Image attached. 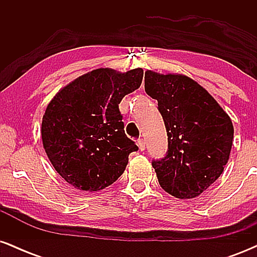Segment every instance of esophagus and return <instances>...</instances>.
Instances as JSON below:
<instances>
[{
    "instance_id": "obj_1",
    "label": "esophagus",
    "mask_w": 257,
    "mask_h": 257,
    "mask_svg": "<svg viewBox=\"0 0 257 257\" xmlns=\"http://www.w3.org/2000/svg\"><path fill=\"white\" fill-rule=\"evenodd\" d=\"M138 146L139 149H140V151H144V150H145V141H144V139H139Z\"/></svg>"
}]
</instances>
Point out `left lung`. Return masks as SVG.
I'll return each mask as SVG.
<instances>
[{
    "label": "left lung",
    "instance_id": "8db88e82",
    "mask_svg": "<svg viewBox=\"0 0 257 257\" xmlns=\"http://www.w3.org/2000/svg\"><path fill=\"white\" fill-rule=\"evenodd\" d=\"M145 91L158 101L168 135L166 157L152 161L166 192L191 199L223 172L233 143L228 114L210 94L184 75L145 72Z\"/></svg>",
    "mask_w": 257,
    "mask_h": 257
}]
</instances>
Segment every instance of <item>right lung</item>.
<instances>
[{
	"mask_svg": "<svg viewBox=\"0 0 257 257\" xmlns=\"http://www.w3.org/2000/svg\"><path fill=\"white\" fill-rule=\"evenodd\" d=\"M143 69H96L55 94L43 114L42 143L65 181L81 191L113 184L138 146L124 133L118 104L140 87Z\"/></svg>",
	"mask_w": 257,
	"mask_h": 257,
	"instance_id": "add662e5",
	"label": "right lung"
}]
</instances>
